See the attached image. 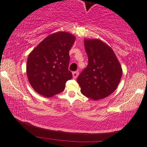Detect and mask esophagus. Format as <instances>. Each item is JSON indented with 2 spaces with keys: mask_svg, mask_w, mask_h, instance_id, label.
Listing matches in <instances>:
<instances>
[{
  "mask_svg": "<svg viewBox=\"0 0 147 147\" xmlns=\"http://www.w3.org/2000/svg\"><path fill=\"white\" fill-rule=\"evenodd\" d=\"M78 75H79V72H78V71H74V72H73V78H74V79H76V78H77Z\"/></svg>",
  "mask_w": 147,
  "mask_h": 147,
  "instance_id": "1",
  "label": "esophagus"
}]
</instances>
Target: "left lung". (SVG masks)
Masks as SVG:
<instances>
[{"label": "left lung", "instance_id": "1", "mask_svg": "<svg viewBox=\"0 0 147 147\" xmlns=\"http://www.w3.org/2000/svg\"><path fill=\"white\" fill-rule=\"evenodd\" d=\"M88 65L78 76L81 92L96 100L115 91L121 79L122 70L113 50L98 39H85Z\"/></svg>", "mask_w": 147, "mask_h": 147}]
</instances>
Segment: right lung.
<instances>
[{
    "label": "right lung",
    "mask_w": 147,
    "mask_h": 147,
    "mask_svg": "<svg viewBox=\"0 0 147 147\" xmlns=\"http://www.w3.org/2000/svg\"><path fill=\"white\" fill-rule=\"evenodd\" d=\"M75 41L74 35L58 32L47 36L30 53L27 75L38 94L51 97L62 92L73 76L68 69L69 51Z\"/></svg>",
    "instance_id": "1"
}]
</instances>
